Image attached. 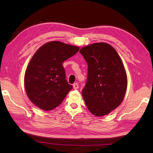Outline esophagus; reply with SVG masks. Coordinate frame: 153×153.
Returning <instances> with one entry per match:
<instances>
[{
	"label": "esophagus",
	"instance_id": "34e87169",
	"mask_svg": "<svg viewBox=\"0 0 153 153\" xmlns=\"http://www.w3.org/2000/svg\"><path fill=\"white\" fill-rule=\"evenodd\" d=\"M73 89H78V84H77V83H75V84H74L73 85Z\"/></svg>",
	"mask_w": 153,
	"mask_h": 153
}]
</instances>
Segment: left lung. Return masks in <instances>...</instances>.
I'll return each mask as SVG.
<instances>
[{
    "instance_id": "obj_1",
    "label": "left lung",
    "mask_w": 153,
    "mask_h": 153,
    "mask_svg": "<svg viewBox=\"0 0 153 153\" xmlns=\"http://www.w3.org/2000/svg\"><path fill=\"white\" fill-rule=\"evenodd\" d=\"M80 52L88 65L82 96L92 114L104 116L118 107L126 94L128 80L122 60L106 43L87 45Z\"/></svg>"
}]
</instances>
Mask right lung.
Masks as SVG:
<instances>
[{"label":"right lung","mask_w":153,"mask_h":153,"mask_svg":"<svg viewBox=\"0 0 153 153\" xmlns=\"http://www.w3.org/2000/svg\"><path fill=\"white\" fill-rule=\"evenodd\" d=\"M78 50L76 46L50 41L36 51L24 76L26 93L32 103L48 111L62 102L73 88L66 80L62 63Z\"/></svg>","instance_id":"right-lung-1"}]
</instances>
